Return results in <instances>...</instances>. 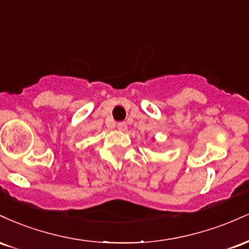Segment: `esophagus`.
Wrapping results in <instances>:
<instances>
[{
  "label": "esophagus",
  "mask_w": 249,
  "mask_h": 249,
  "mask_svg": "<svg viewBox=\"0 0 249 249\" xmlns=\"http://www.w3.org/2000/svg\"><path fill=\"white\" fill-rule=\"evenodd\" d=\"M117 128H118L119 131H126L127 130V124L125 122L118 123V124H117Z\"/></svg>",
  "instance_id": "1"
}]
</instances>
